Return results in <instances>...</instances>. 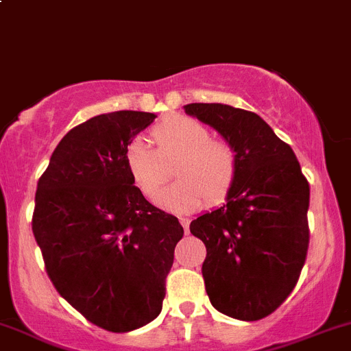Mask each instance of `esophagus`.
Masks as SVG:
<instances>
[{"instance_id":"34e87169","label":"esophagus","mask_w":351,"mask_h":351,"mask_svg":"<svg viewBox=\"0 0 351 351\" xmlns=\"http://www.w3.org/2000/svg\"><path fill=\"white\" fill-rule=\"evenodd\" d=\"M180 224L183 226V229H185V232H186V234H189V226H190V221H189V219L180 217Z\"/></svg>"}]
</instances>
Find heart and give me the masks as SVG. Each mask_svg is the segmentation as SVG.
<instances>
[{"instance_id":"obj_1","label":"heart","mask_w":351,"mask_h":351,"mask_svg":"<svg viewBox=\"0 0 351 351\" xmlns=\"http://www.w3.org/2000/svg\"><path fill=\"white\" fill-rule=\"evenodd\" d=\"M154 149L136 139L125 147L123 165L137 190L144 197L158 195L167 181V166L176 162L179 182L158 197V205L171 212H189L205 200L226 198L238 178L239 159L234 147L224 139L210 137L204 123L186 115H171L151 130Z\"/></svg>"}]
</instances>
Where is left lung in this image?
<instances>
[{
	"label": "left lung",
	"instance_id": "obj_1",
	"mask_svg": "<svg viewBox=\"0 0 351 351\" xmlns=\"http://www.w3.org/2000/svg\"><path fill=\"white\" fill-rule=\"evenodd\" d=\"M183 108L217 130L239 159L226 204L190 224L207 247V295L226 316L263 319L289 297L306 263L309 183L292 147L256 113L222 104Z\"/></svg>",
	"mask_w": 351,
	"mask_h": 351
}]
</instances>
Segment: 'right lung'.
<instances>
[{
  "instance_id": "add662e5",
  "label": "right lung",
  "mask_w": 351,
  "mask_h": 351,
  "mask_svg": "<svg viewBox=\"0 0 351 351\" xmlns=\"http://www.w3.org/2000/svg\"><path fill=\"white\" fill-rule=\"evenodd\" d=\"M154 113L120 110L71 129L35 193L32 231L56 290L90 323L127 332L158 317L178 219L134 186L125 147Z\"/></svg>"
}]
</instances>
